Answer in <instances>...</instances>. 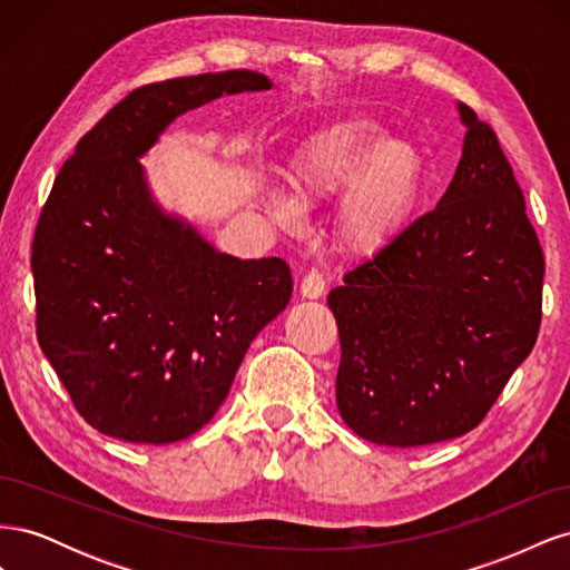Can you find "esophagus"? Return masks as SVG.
I'll return each mask as SVG.
<instances>
[{"label": "esophagus", "mask_w": 570, "mask_h": 570, "mask_svg": "<svg viewBox=\"0 0 570 570\" xmlns=\"http://www.w3.org/2000/svg\"><path fill=\"white\" fill-rule=\"evenodd\" d=\"M299 292H302V297H306V299H318L323 292H325V278H323V273H318V271H308L304 278H302V285H299Z\"/></svg>", "instance_id": "34e87169"}]
</instances>
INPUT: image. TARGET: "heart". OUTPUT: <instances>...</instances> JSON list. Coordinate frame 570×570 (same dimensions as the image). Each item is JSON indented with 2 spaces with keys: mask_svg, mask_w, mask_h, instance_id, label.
Instances as JSON below:
<instances>
[{
  "mask_svg": "<svg viewBox=\"0 0 570 570\" xmlns=\"http://www.w3.org/2000/svg\"><path fill=\"white\" fill-rule=\"evenodd\" d=\"M425 159L402 140H390L383 126L368 118L337 120L308 135L287 166L292 199L275 193L273 216L299 226L302 206L340 195L337 233L354 252L385 245L416 209L425 187Z\"/></svg>",
  "mask_w": 570,
  "mask_h": 570,
  "instance_id": "1",
  "label": "heart"
}]
</instances>
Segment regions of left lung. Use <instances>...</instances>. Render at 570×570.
<instances>
[{
    "instance_id": "1",
    "label": "left lung",
    "mask_w": 570,
    "mask_h": 570,
    "mask_svg": "<svg viewBox=\"0 0 570 570\" xmlns=\"http://www.w3.org/2000/svg\"><path fill=\"white\" fill-rule=\"evenodd\" d=\"M469 128L433 212L344 275L337 409L358 438L423 446L480 425L534 347L544 254L497 132Z\"/></svg>"
}]
</instances>
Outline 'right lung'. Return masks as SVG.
Segmentation results:
<instances>
[{"instance_id": "obj_1", "label": "right lung", "mask_w": 570, "mask_h": 570, "mask_svg": "<svg viewBox=\"0 0 570 570\" xmlns=\"http://www.w3.org/2000/svg\"><path fill=\"white\" fill-rule=\"evenodd\" d=\"M268 88L254 71L142 85L80 137L51 185L30 256L38 342L99 433L145 444L197 433L292 297L283 258L216 252L151 202L137 161L187 109Z\"/></svg>"}]
</instances>
